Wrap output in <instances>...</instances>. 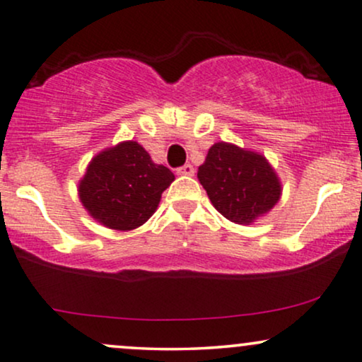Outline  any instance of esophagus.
<instances>
[{
    "mask_svg": "<svg viewBox=\"0 0 362 362\" xmlns=\"http://www.w3.org/2000/svg\"><path fill=\"white\" fill-rule=\"evenodd\" d=\"M177 175H182V177H190L194 175V167L190 163H185L184 167L177 168Z\"/></svg>",
    "mask_w": 362,
    "mask_h": 362,
    "instance_id": "obj_1",
    "label": "esophagus"
}]
</instances>
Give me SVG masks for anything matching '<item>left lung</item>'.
I'll return each instance as SVG.
<instances>
[{"label":"left lung","instance_id":"left-lung-1","mask_svg":"<svg viewBox=\"0 0 362 362\" xmlns=\"http://www.w3.org/2000/svg\"><path fill=\"white\" fill-rule=\"evenodd\" d=\"M197 178L212 206L230 223L243 226L268 214L283 190L267 156L226 141L209 148Z\"/></svg>","mask_w":362,"mask_h":362}]
</instances>
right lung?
<instances>
[{
    "label": "right lung",
    "instance_id": "1",
    "mask_svg": "<svg viewBox=\"0 0 362 362\" xmlns=\"http://www.w3.org/2000/svg\"><path fill=\"white\" fill-rule=\"evenodd\" d=\"M175 175L156 165L139 143L121 141L104 148L87 165L79 180V199L95 223L115 230H132L155 214L165 189Z\"/></svg>",
    "mask_w": 362,
    "mask_h": 362
}]
</instances>
